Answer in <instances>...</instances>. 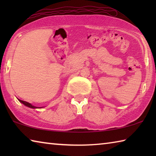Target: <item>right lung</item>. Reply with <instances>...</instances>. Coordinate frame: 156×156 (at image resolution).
Masks as SVG:
<instances>
[{
  "label": "right lung",
  "mask_w": 156,
  "mask_h": 156,
  "mask_svg": "<svg viewBox=\"0 0 156 156\" xmlns=\"http://www.w3.org/2000/svg\"><path fill=\"white\" fill-rule=\"evenodd\" d=\"M18 100H19V101L21 102V103H23V105H25V106L31 108V109H36V108H41V107H37L34 106V105H31L30 103H29V102H26V101H23V100H19V99H18ZM41 108H42V107H41Z\"/></svg>",
  "instance_id": "right-lung-1"
}]
</instances>
